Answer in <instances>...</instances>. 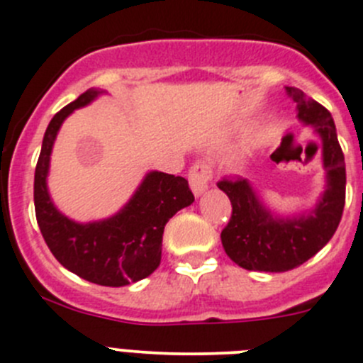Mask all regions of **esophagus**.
<instances>
[{
	"label": "esophagus",
	"instance_id": "1",
	"mask_svg": "<svg viewBox=\"0 0 363 363\" xmlns=\"http://www.w3.org/2000/svg\"><path fill=\"white\" fill-rule=\"evenodd\" d=\"M211 166L209 162L206 161H199L195 164H191L188 172V179H189V186H191L193 193L195 195H201V193L206 191L208 188V182L211 181Z\"/></svg>",
	"mask_w": 363,
	"mask_h": 363
}]
</instances>
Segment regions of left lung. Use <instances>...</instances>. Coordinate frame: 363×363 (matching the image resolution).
Here are the masks:
<instances>
[{
    "label": "left lung",
    "instance_id": "8db88e82",
    "mask_svg": "<svg viewBox=\"0 0 363 363\" xmlns=\"http://www.w3.org/2000/svg\"><path fill=\"white\" fill-rule=\"evenodd\" d=\"M297 104V116L313 125L323 138V159L328 189L308 216L276 220L259 204L249 182L225 175L216 182L233 206L231 218L222 229V245L229 258L247 270L286 272L315 256L331 240L345 204V162L330 111L297 87H286Z\"/></svg>",
    "mask_w": 363,
    "mask_h": 363
}]
</instances>
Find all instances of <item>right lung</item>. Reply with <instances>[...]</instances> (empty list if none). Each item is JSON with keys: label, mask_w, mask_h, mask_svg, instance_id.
Returning a JSON list of instances; mask_svg holds the SVG:
<instances>
[{"label": "right lung", "mask_w": 363, "mask_h": 363, "mask_svg": "<svg viewBox=\"0 0 363 363\" xmlns=\"http://www.w3.org/2000/svg\"><path fill=\"white\" fill-rule=\"evenodd\" d=\"M96 94L94 89L86 91L50 121L35 166L33 204L40 235L60 265L101 286H125L157 269L166 222L195 197L184 177L152 172L113 218L82 225L57 211L46 189L53 141L67 114L89 104Z\"/></svg>", "instance_id": "add662e5"}]
</instances>
